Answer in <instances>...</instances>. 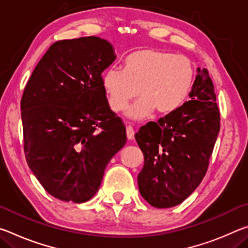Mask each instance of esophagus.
<instances>
[{
  "instance_id": "esophagus-1",
  "label": "esophagus",
  "mask_w": 248,
  "mask_h": 248,
  "mask_svg": "<svg viewBox=\"0 0 248 248\" xmlns=\"http://www.w3.org/2000/svg\"><path fill=\"white\" fill-rule=\"evenodd\" d=\"M127 138L128 140H133L134 139V130L131 125H127Z\"/></svg>"
}]
</instances>
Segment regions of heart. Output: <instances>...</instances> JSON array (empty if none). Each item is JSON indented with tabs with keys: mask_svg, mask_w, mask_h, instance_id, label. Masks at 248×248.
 Instances as JSON below:
<instances>
[{
	"mask_svg": "<svg viewBox=\"0 0 248 248\" xmlns=\"http://www.w3.org/2000/svg\"><path fill=\"white\" fill-rule=\"evenodd\" d=\"M194 69L189 59L158 49H141L129 53L124 70L110 66L104 71L102 85L114 111H121L139 93L125 111L131 120H143L154 109L170 114L189 93Z\"/></svg>",
	"mask_w": 248,
	"mask_h": 248,
	"instance_id": "heart-1",
	"label": "heart"
}]
</instances>
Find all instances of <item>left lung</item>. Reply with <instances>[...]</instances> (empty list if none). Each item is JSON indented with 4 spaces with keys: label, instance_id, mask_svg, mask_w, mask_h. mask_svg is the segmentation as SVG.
<instances>
[{
    "label": "left lung",
    "instance_id": "1",
    "mask_svg": "<svg viewBox=\"0 0 248 248\" xmlns=\"http://www.w3.org/2000/svg\"><path fill=\"white\" fill-rule=\"evenodd\" d=\"M189 97L134 136L144 155L139 191L155 208L175 207L195 191L207 173L220 131L215 86L207 69H197Z\"/></svg>",
    "mask_w": 248,
    "mask_h": 248
}]
</instances>
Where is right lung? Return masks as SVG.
Masks as SVG:
<instances>
[{"label": "right lung", "mask_w": 248, "mask_h": 248, "mask_svg": "<svg viewBox=\"0 0 248 248\" xmlns=\"http://www.w3.org/2000/svg\"><path fill=\"white\" fill-rule=\"evenodd\" d=\"M115 60L112 45L99 37L57 41L25 87V156L45 190L59 200L93 198L109 161L127 142L102 85L103 72Z\"/></svg>", "instance_id": "obj_1"}]
</instances>
